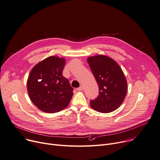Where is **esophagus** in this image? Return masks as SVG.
Masks as SVG:
<instances>
[{
	"mask_svg": "<svg viewBox=\"0 0 160 160\" xmlns=\"http://www.w3.org/2000/svg\"><path fill=\"white\" fill-rule=\"evenodd\" d=\"M83 87L82 86H80V87H79V88H78L77 89V91H82L83 90Z\"/></svg>",
	"mask_w": 160,
	"mask_h": 160,
	"instance_id": "obj_1",
	"label": "esophagus"
}]
</instances>
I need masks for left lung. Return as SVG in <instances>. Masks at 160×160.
<instances>
[{"label": "left lung", "mask_w": 160, "mask_h": 160, "mask_svg": "<svg viewBox=\"0 0 160 160\" xmlns=\"http://www.w3.org/2000/svg\"><path fill=\"white\" fill-rule=\"evenodd\" d=\"M88 62L99 87V96L90 101L91 107L101 113L114 111L122 104L127 93V82L122 70L105 55L90 57Z\"/></svg>", "instance_id": "8db88e82"}]
</instances>
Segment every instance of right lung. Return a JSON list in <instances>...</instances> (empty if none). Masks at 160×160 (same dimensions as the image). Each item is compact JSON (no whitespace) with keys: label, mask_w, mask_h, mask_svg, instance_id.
Returning <instances> with one entry per match:
<instances>
[{"label":"right lung","mask_w":160,"mask_h":160,"mask_svg":"<svg viewBox=\"0 0 160 160\" xmlns=\"http://www.w3.org/2000/svg\"><path fill=\"white\" fill-rule=\"evenodd\" d=\"M64 58L51 56L36 65L27 88L32 102L41 110L55 113L64 109L73 95V88L62 75Z\"/></svg>","instance_id":"right-lung-1"}]
</instances>
